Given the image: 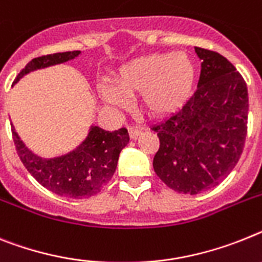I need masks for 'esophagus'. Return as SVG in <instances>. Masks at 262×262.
<instances>
[{
  "label": "esophagus",
  "mask_w": 262,
  "mask_h": 262,
  "mask_svg": "<svg viewBox=\"0 0 262 262\" xmlns=\"http://www.w3.org/2000/svg\"><path fill=\"white\" fill-rule=\"evenodd\" d=\"M144 132V127H138V126H132L129 127V136H130L132 140H136L140 135H142Z\"/></svg>",
  "instance_id": "1"
}]
</instances>
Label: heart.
I'll use <instances>...</instances> for the list:
<instances>
[{
	"label": "heart",
	"mask_w": 262,
	"mask_h": 262,
	"mask_svg": "<svg viewBox=\"0 0 262 262\" xmlns=\"http://www.w3.org/2000/svg\"><path fill=\"white\" fill-rule=\"evenodd\" d=\"M194 61L188 53H148L122 63L113 76L116 88L101 86L107 104L125 107V96L140 94V104L150 117L162 118L181 111L195 83Z\"/></svg>",
	"instance_id": "b5f03b06"
}]
</instances>
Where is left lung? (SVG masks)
Returning <instances> with one entry per match:
<instances>
[{"mask_svg": "<svg viewBox=\"0 0 262 262\" xmlns=\"http://www.w3.org/2000/svg\"><path fill=\"white\" fill-rule=\"evenodd\" d=\"M201 62L197 90L181 111L151 127L160 148L156 174L185 194L205 192L229 174L243 153L248 130L247 83L225 57L194 48Z\"/></svg>", "mask_w": 262, "mask_h": 262, "instance_id": "left-lung-1", "label": "left lung"}]
</instances>
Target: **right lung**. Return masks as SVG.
I'll return each instance as SVG.
<instances>
[{"label":"right lung","instance_id":"add662e5","mask_svg":"<svg viewBox=\"0 0 262 262\" xmlns=\"http://www.w3.org/2000/svg\"><path fill=\"white\" fill-rule=\"evenodd\" d=\"M80 53V50H74L33 58L19 72L14 83L33 70L67 62L76 58ZM12 135L15 150L28 172L43 188L69 199H88L97 194L112 180L121 150L129 142L125 127L107 132L92 126L88 137L74 150L61 157L42 158L26 148L13 125Z\"/></svg>","mask_w":262,"mask_h":262}]
</instances>
